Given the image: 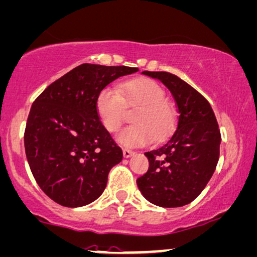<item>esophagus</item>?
<instances>
[{
    "instance_id": "1",
    "label": "esophagus",
    "mask_w": 257,
    "mask_h": 257,
    "mask_svg": "<svg viewBox=\"0 0 257 257\" xmlns=\"http://www.w3.org/2000/svg\"><path fill=\"white\" fill-rule=\"evenodd\" d=\"M122 154H123V157H125V158H130V157L134 156V155H135V151L128 150V149H123V150H122Z\"/></svg>"
}]
</instances>
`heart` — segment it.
Wrapping results in <instances>:
<instances>
[{"instance_id":"1","label":"heart","mask_w":257,"mask_h":257,"mask_svg":"<svg viewBox=\"0 0 257 257\" xmlns=\"http://www.w3.org/2000/svg\"><path fill=\"white\" fill-rule=\"evenodd\" d=\"M134 125L122 128L116 141L123 147L139 148L153 143L155 136L162 139L172 131L175 113L166 100V91L149 78L121 82L116 88H103L97 94L95 109L106 131L116 132L125 119L126 108H135Z\"/></svg>"}]
</instances>
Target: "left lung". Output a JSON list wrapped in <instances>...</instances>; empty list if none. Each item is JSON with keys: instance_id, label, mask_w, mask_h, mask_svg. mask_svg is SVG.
<instances>
[{"instance_id": "obj_1", "label": "left lung", "mask_w": 257, "mask_h": 257, "mask_svg": "<svg viewBox=\"0 0 257 257\" xmlns=\"http://www.w3.org/2000/svg\"><path fill=\"white\" fill-rule=\"evenodd\" d=\"M172 93L179 116L175 131L162 147L145 153L147 174L137 180L142 194L161 207H181L202 192L219 160L220 131L211 104L176 75L143 71Z\"/></svg>"}]
</instances>
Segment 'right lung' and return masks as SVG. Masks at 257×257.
Segmentation results:
<instances>
[{
    "instance_id": "right-lung-1",
    "label": "right lung",
    "mask_w": 257,
    "mask_h": 257,
    "mask_svg": "<svg viewBox=\"0 0 257 257\" xmlns=\"http://www.w3.org/2000/svg\"><path fill=\"white\" fill-rule=\"evenodd\" d=\"M138 68L81 64L37 97L25 130L31 172L45 194L65 207L96 200L122 151L101 125L97 94Z\"/></svg>"
}]
</instances>
